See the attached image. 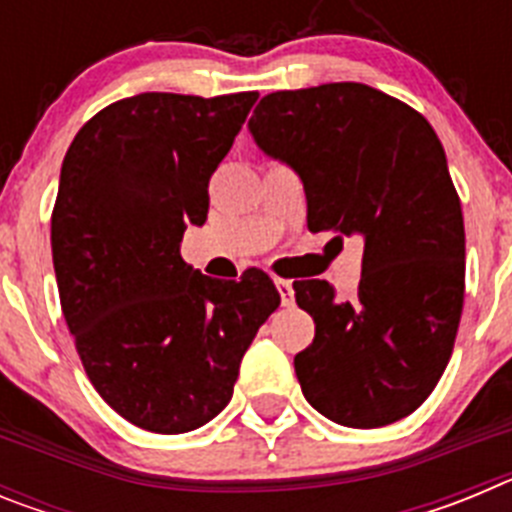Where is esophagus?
<instances>
[{
    "label": "esophagus",
    "instance_id": "esophagus-1",
    "mask_svg": "<svg viewBox=\"0 0 512 512\" xmlns=\"http://www.w3.org/2000/svg\"><path fill=\"white\" fill-rule=\"evenodd\" d=\"M274 284H277L279 295H282V305H292V302H295V287H292V282H289V279H274Z\"/></svg>",
    "mask_w": 512,
    "mask_h": 512
}]
</instances>
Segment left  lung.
<instances>
[{
	"label": "left lung",
	"mask_w": 512,
	"mask_h": 512,
	"mask_svg": "<svg viewBox=\"0 0 512 512\" xmlns=\"http://www.w3.org/2000/svg\"><path fill=\"white\" fill-rule=\"evenodd\" d=\"M248 130L302 179L312 233L364 238L351 300L323 279L295 282L315 320L295 356L302 395L348 428L405 418L449 364L464 307V217L436 130L356 81L266 94Z\"/></svg>",
	"instance_id": "left-lung-1"
}]
</instances>
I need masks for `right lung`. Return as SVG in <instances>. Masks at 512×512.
Listing matches in <instances>:
<instances>
[{"label": "right lung", "mask_w": 512, "mask_h": 512, "mask_svg": "<svg viewBox=\"0 0 512 512\" xmlns=\"http://www.w3.org/2000/svg\"><path fill=\"white\" fill-rule=\"evenodd\" d=\"M256 99L135 94L97 112L63 158L51 217L63 318L94 390L143 431L210 423L282 302L266 271L225 282L179 253Z\"/></svg>", "instance_id": "1"}]
</instances>
